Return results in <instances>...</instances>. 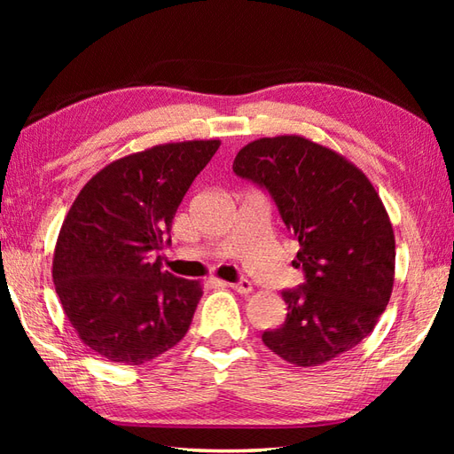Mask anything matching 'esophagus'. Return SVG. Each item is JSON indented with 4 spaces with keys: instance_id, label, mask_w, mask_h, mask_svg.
<instances>
[{
    "instance_id": "obj_1",
    "label": "esophagus",
    "mask_w": 454,
    "mask_h": 454,
    "mask_svg": "<svg viewBox=\"0 0 454 454\" xmlns=\"http://www.w3.org/2000/svg\"><path fill=\"white\" fill-rule=\"evenodd\" d=\"M230 288H234L236 293H239V294H249L254 291V285L247 281V278H242V281H238V283H230L228 285Z\"/></svg>"
}]
</instances>
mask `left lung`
<instances>
[{
	"instance_id": "1",
	"label": "left lung",
	"mask_w": 454,
	"mask_h": 454,
	"mask_svg": "<svg viewBox=\"0 0 454 454\" xmlns=\"http://www.w3.org/2000/svg\"><path fill=\"white\" fill-rule=\"evenodd\" d=\"M232 168L271 192L301 246L293 265L302 267L306 283L283 293L286 320L265 332L263 343L296 366L353 349L379 324L396 265L392 222L371 179L301 134L249 142Z\"/></svg>"
}]
</instances>
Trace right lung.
I'll return each instance as SVG.
<instances>
[{"label":"right lung","mask_w":454,"mask_h":454,"mask_svg":"<svg viewBox=\"0 0 454 454\" xmlns=\"http://www.w3.org/2000/svg\"><path fill=\"white\" fill-rule=\"evenodd\" d=\"M218 146L169 142L114 160L67 210L52 259L56 294L80 340L111 363H148L189 330L202 285L161 271L153 254Z\"/></svg>","instance_id":"right-lung-1"}]
</instances>
